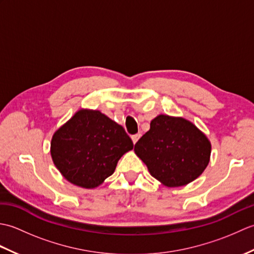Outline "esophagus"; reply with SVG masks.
I'll use <instances>...</instances> for the list:
<instances>
[{
    "label": "esophagus",
    "mask_w": 254,
    "mask_h": 254,
    "mask_svg": "<svg viewBox=\"0 0 254 254\" xmlns=\"http://www.w3.org/2000/svg\"><path fill=\"white\" fill-rule=\"evenodd\" d=\"M131 137H132V141H133V143L135 144V143L138 141V138L141 137V134H139V133H136V134H134V135H132Z\"/></svg>",
    "instance_id": "34e87169"
}]
</instances>
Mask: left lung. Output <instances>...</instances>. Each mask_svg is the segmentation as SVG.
Segmentation results:
<instances>
[{
    "label": "left lung",
    "mask_w": 254,
    "mask_h": 254,
    "mask_svg": "<svg viewBox=\"0 0 254 254\" xmlns=\"http://www.w3.org/2000/svg\"><path fill=\"white\" fill-rule=\"evenodd\" d=\"M134 152L156 179L167 187H181L206 168L210 143L190 121L161 115L150 122L149 131L134 145Z\"/></svg>",
    "instance_id": "1"
}]
</instances>
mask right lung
Masks as SVG:
<instances>
[{
	"mask_svg": "<svg viewBox=\"0 0 254 254\" xmlns=\"http://www.w3.org/2000/svg\"><path fill=\"white\" fill-rule=\"evenodd\" d=\"M133 148L124 128L97 110H79L55 133L53 163L75 186L93 189L111 176L123 154Z\"/></svg>",
	"mask_w": 254,
	"mask_h": 254,
	"instance_id": "1",
	"label": "right lung"
}]
</instances>
